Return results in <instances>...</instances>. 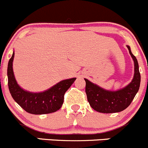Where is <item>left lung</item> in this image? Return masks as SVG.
Here are the masks:
<instances>
[{"label": "left lung", "instance_id": "left-lung-1", "mask_svg": "<svg viewBox=\"0 0 148 148\" xmlns=\"http://www.w3.org/2000/svg\"><path fill=\"white\" fill-rule=\"evenodd\" d=\"M127 47L134 61L135 74L132 82L125 87L117 91L106 90L84 79L87 100L95 111L102 113H114L123 111L131 104L138 93L140 84L138 62L136 57L132 54L130 47L129 46H127Z\"/></svg>", "mask_w": 148, "mask_h": 148}]
</instances>
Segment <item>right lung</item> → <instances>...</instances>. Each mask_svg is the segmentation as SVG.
<instances>
[{"mask_svg":"<svg viewBox=\"0 0 148 148\" xmlns=\"http://www.w3.org/2000/svg\"><path fill=\"white\" fill-rule=\"evenodd\" d=\"M14 52L8 64V84L10 93L15 101L26 112L34 114H49L62 107L64 94L77 78L62 80L43 92L34 93L22 89L16 82L13 71Z\"/></svg>","mask_w":148,"mask_h":148,"instance_id":"right-lung-1","label":"right lung"}]
</instances>
